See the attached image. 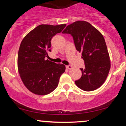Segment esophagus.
<instances>
[{"label": "esophagus", "instance_id": "esophagus-1", "mask_svg": "<svg viewBox=\"0 0 126 126\" xmlns=\"http://www.w3.org/2000/svg\"><path fill=\"white\" fill-rule=\"evenodd\" d=\"M66 68L67 69H71L72 68V66H70V65H69V66H66Z\"/></svg>", "mask_w": 126, "mask_h": 126}]
</instances>
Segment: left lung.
Here are the masks:
<instances>
[{
  "label": "left lung",
  "mask_w": 126,
  "mask_h": 126,
  "mask_svg": "<svg viewBox=\"0 0 126 126\" xmlns=\"http://www.w3.org/2000/svg\"><path fill=\"white\" fill-rule=\"evenodd\" d=\"M63 34H70L75 47L85 62V69H80L82 76L76 80V86L85 91H92L104 83L111 67L104 38L96 28L88 22L78 21L67 25Z\"/></svg>",
  "instance_id": "obj_1"
}]
</instances>
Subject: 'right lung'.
Listing matches in <instances>:
<instances>
[{
  "instance_id": "1",
  "label": "right lung",
  "mask_w": 126,
  "mask_h": 126,
  "mask_svg": "<svg viewBox=\"0 0 126 126\" xmlns=\"http://www.w3.org/2000/svg\"><path fill=\"white\" fill-rule=\"evenodd\" d=\"M66 24L38 25L22 41L18 55V69L25 87L32 93L44 95L57 87L60 76L65 72L63 64L46 60L51 51V38L64 28Z\"/></svg>"
}]
</instances>
